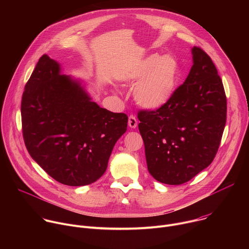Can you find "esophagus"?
I'll use <instances>...</instances> for the list:
<instances>
[{"label":"esophagus","instance_id":"1","mask_svg":"<svg viewBox=\"0 0 249 249\" xmlns=\"http://www.w3.org/2000/svg\"><path fill=\"white\" fill-rule=\"evenodd\" d=\"M128 125H129V127H130V128H132V129H135V128L137 127V125H138V121H137V119H136V117H135V116H133V115H130V116H129V119H128Z\"/></svg>","mask_w":249,"mask_h":249}]
</instances>
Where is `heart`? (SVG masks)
<instances>
[{"instance_id": "obj_1", "label": "heart", "mask_w": 249, "mask_h": 249, "mask_svg": "<svg viewBox=\"0 0 249 249\" xmlns=\"http://www.w3.org/2000/svg\"><path fill=\"white\" fill-rule=\"evenodd\" d=\"M123 80L135 84L133 97L141 107L155 110L165 105L179 82V65L170 55L151 54L135 63Z\"/></svg>"}]
</instances>
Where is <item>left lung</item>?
I'll return each mask as SVG.
<instances>
[{"mask_svg":"<svg viewBox=\"0 0 249 249\" xmlns=\"http://www.w3.org/2000/svg\"><path fill=\"white\" fill-rule=\"evenodd\" d=\"M191 53L190 72L170 100L138 115L148 170L169 185L189 181L211 164L227 120V97L214 63L198 47Z\"/></svg>","mask_w":249,"mask_h":249,"instance_id":"1","label":"left lung"}]
</instances>
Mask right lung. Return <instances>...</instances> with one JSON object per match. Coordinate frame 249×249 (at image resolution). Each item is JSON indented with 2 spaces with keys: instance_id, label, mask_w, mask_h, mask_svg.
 <instances>
[{
  "instance_id": "obj_1",
  "label": "right lung",
  "mask_w": 249,
  "mask_h": 249,
  "mask_svg": "<svg viewBox=\"0 0 249 249\" xmlns=\"http://www.w3.org/2000/svg\"><path fill=\"white\" fill-rule=\"evenodd\" d=\"M21 122L38 165L62 184L85 186L105 172L128 117L101 108L84 81L62 74L61 65L43 55L22 94Z\"/></svg>"
}]
</instances>
